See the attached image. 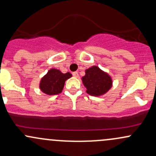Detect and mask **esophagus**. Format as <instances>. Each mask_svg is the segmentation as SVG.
I'll return each mask as SVG.
<instances>
[{"instance_id":"esophagus-1","label":"esophagus","mask_w":156,"mask_h":156,"mask_svg":"<svg viewBox=\"0 0 156 156\" xmlns=\"http://www.w3.org/2000/svg\"><path fill=\"white\" fill-rule=\"evenodd\" d=\"M73 75L74 77H75V78H78V77H79L78 72H74V73H73Z\"/></svg>"}]
</instances>
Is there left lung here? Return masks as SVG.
Masks as SVG:
<instances>
[{
    "mask_svg": "<svg viewBox=\"0 0 156 156\" xmlns=\"http://www.w3.org/2000/svg\"><path fill=\"white\" fill-rule=\"evenodd\" d=\"M81 80L87 89L86 92L92 96L103 95L112 87L110 75L97 66H92L85 70V75Z\"/></svg>",
    "mask_w": 156,
    "mask_h": 156,
    "instance_id": "1",
    "label": "left lung"
}]
</instances>
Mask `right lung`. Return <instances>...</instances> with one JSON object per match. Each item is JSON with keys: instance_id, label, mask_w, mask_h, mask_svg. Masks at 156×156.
<instances>
[{"instance_id": "add662e5", "label": "right lung", "mask_w": 156, "mask_h": 156, "mask_svg": "<svg viewBox=\"0 0 156 156\" xmlns=\"http://www.w3.org/2000/svg\"><path fill=\"white\" fill-rule=\"evenodd\" d=\"M71 77L72 74L70 73H62L61 70L52 68L42 77L39 83V88L46 95H58L62 92L65 81Z\"/></svg>"}]
</instances>
